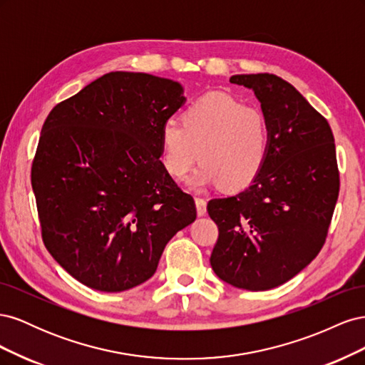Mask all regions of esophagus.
<instances>
[{
    "label": "esophagus",
    "instance_id": "esophagus-1",
    "mask_svg": "<svg viewBox=\"0 0 365 365\" xmlns=\"http://www.w3.org/2000/svg\"><path fill=\"white\" fill-rule=\"evenodd\" d=\"M195 204H196L197 216H205V213H207V202H205V200H202V197H196Z\"/></svg>",
    "mask_w": 365,
    "mask_h": 365
}]
</instances>
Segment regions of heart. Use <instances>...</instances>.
Wrapping results in <instances>:
<instances>
[{"instance_id": "1", "label": "heart", "mask_w": 365, "mask_h": 365, "mask_svg": "<svg viewBox=\"0 0 365 365\" xmlns=\"http://www.w3.org/2000/svg\"><path fill=\"white\" fill-rule=\"evenodd\" d=\"M161 160L182 180L200 157L192 187L217 185L240 192L259 178L269 158L271 134L264 117L227 94H205L181 114V123L161 126Z\"/></svg>"}]
</instances>
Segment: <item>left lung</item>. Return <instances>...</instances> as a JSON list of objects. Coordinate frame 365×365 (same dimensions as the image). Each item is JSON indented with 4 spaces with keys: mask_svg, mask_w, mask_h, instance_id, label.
Segmentation results:
<instances>
[{
    "mask_svg": "<svg viewBox=\"0 0 365 365\" xmlns=\"http://www.w3.org/2000/svg\"><path fill=\"white\" fill-rule=\"evenodd\" d=\"M254 91L269 126L264 169L245 190L208 201L219 237L210 263L220 280L267 291L291 280L324 245L339 192L327 120L282 77L236 74Z\"/></svg>",
    "mask_w": 365,
    "mask_h": 365,
    "instance_id": "1",
    "label": "left lung"
}]
</instances>
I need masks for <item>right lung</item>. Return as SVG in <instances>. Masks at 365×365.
<instances>
[{"mask_svg": "<svg viewBox=\"0 0 365 365\" xmlns=\"http://www.w3.org/2000/svg\"><path fill=\"white\" fill-rule=\"evenodd\" d=\"M185 103L180 82L113 71L51 109L31 165L46 248L76 280L121 292L157 271L196 219L161 163V126Z\"/></svg>", "mask_w": 365, "mask_h": 365, "instance_id": "add662e5", "label": "right lung"}]
</instances>
